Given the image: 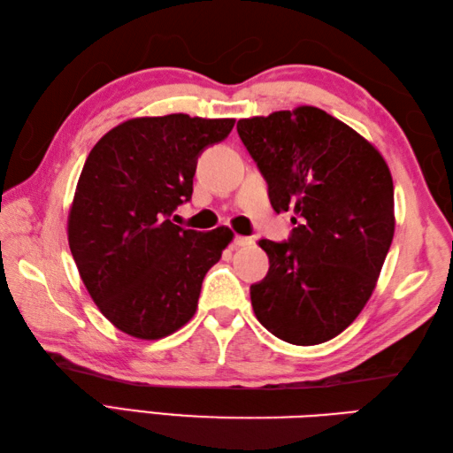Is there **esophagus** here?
I'll return each mask as SVG.
<instances>
[{
  "label": "esophagus",
  "instance_id": "esophagus-1",
  "mask_svg": "<svg viewBox=\"0 0 453 453\" xmlns=\"http://www.w3.org/2000/svg\"><path fill=\"white\" fill-rule=\"evenodd\" d=\"M234 245H235V247H249V245H253V237L235 235V237H234Z\"/></svg>",
  "mask_w": 453,
  "mask_h": 453
}]
</instances>
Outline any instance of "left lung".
Masks as SVG:
<instances>
[{"mask_svg": "<svg viewBox=\"0 0 453 453\" xmlns=\"http://www.w3.org/2000/svg\"><path fill=\"white\" fill-rule=\"evenodd\" d=\"M237 134L273 208L296 214L288 242H258L271 266L251 286L257 319L290 344L331 341L370 300L393 242L388 163L358 132L315 107L243 119Z\"/></svg>", "mask_w": 453, "mask_h": 453, "instance_id": "1", "label": "left lung"}]
</instances>
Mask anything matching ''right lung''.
Returning <instances> with one entry per match:
<instances>
[{"instance_id": "1", "label": "right lung", "mask_w": 453, "mask_h": 453, "mask_svg": "<svg viewBox=\"0 0 453 453\" xmlns=\"http://www.w3.org/2000/svg\"><path fill=\"white\" fill-rule=\"evenodd\" d=\"M234 124L188 114L132 119L85 159L67 242L93 302L130 336L156 341L188 323L202 280L234 239L224 226L204 234L171 219L192 198L200 153Z\"/></svg>"}]
</instances>
